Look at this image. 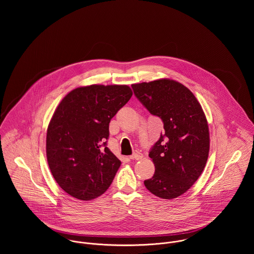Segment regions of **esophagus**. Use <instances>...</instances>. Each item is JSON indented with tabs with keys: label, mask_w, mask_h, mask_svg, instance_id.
<instances>
[{
	"label": "esophagus",
	"mask_w": 254,
	"mask_h": 254,
	"mask_svg": "<svg viewBox=\"0 0 254 254\" xmlns=\"http://www.w3.org/2000/svg\"><path fill=\"white\" fill-rule=\"evenodd\" d=\"M142 157H143V154H142L139 150H134L133 154L130 155V158H131V159H135V160H139V159H141Z\"/></svg>",
	"instance_id": "obj_1"
}]
</instances>
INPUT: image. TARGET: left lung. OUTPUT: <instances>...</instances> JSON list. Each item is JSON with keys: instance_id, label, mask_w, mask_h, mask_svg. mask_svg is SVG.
I'll return each instance as SVG.
<instances>
[{"instance_id": "left-lung-1", "label": "left lung", "mask_w": 254, "mask_h": 254, "mask_svg": "<svg viewBox=\"0 0 254 254\" xmlns=\"http://www.w3.org/2000/svg\"><path fill=\"white\" fill-rule=\"evenodd\" d=\"M136 98L163 122L164 132L148 156L155 167L144 182L154 195L172 199L186 192L201 175L209 152L206 117L193 94L170 79L133 84Z\"/></svg>"}]
</instances>
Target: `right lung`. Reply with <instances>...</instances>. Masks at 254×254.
<instances>
[{"label": "right lung", "mask_w": 254, "mask_h": 254, "mask_svg": "<svg viewBox=\"0 0 254 254\" xmlns=\"http://www.w3.org/2000/svg\"><path fill=\"white\" fill-rule=\"evenodd\" d=\"M127 85H91L68 93L47 131V159L60 187L73 197L102 195L121 161L109 150V122L131 99Z\"/></svg>", "instance_id": "add662e5"}]
</instances>
